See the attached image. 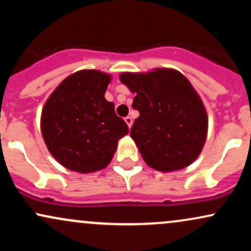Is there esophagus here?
<instances>
[{
	"instance_id": "esophagus-1",
	"label": "esophagus",
	"mask_w": 251,
	"mask_h": 251,
	"mask_svg": "<svg viewBox=\"0 0 251 251\" xmlns=\"http://www.w3.org/2000/svg\"><path fill=\"white\" fill-rule=\"evenodd\" d=\"M125 123L127 124L128 128H131V126H132V118L131 117H126L125 118Z\"/></svg>"
}]
</instances>
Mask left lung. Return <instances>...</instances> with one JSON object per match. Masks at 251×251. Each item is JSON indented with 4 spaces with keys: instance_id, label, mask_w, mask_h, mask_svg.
Wrapping results in <instances>:
<instances>
[{
    "instance_id": "left-lung-1",
    "label": "left lung",
    "mask_w": 251,
    "mask_h": 251,
    "mask_svg": "<svg viewBox=\"0 0 251 251\" xmlns=\"http://www.w3.org/2000/svg\"><path fill=\"white\" fill-rule=\"evenodd\" d=\"M120 81L135 94L132 107L139 117L129 134L144 162L160 172L194 163L205 144L208 114L191 82L171 68L124 72Z\"/></svg>"
}]
</instances>
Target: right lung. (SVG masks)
I'll return each instance as SVG.
<instances>
[{
    "instance_id": "add662e5",
    "label": "right lung",
    "mask_w": 251,
    "mask_h": 251,
    "mask_svg": "<svg viewBox=\"0 0 251 251\" xmlns=\"http://www.w3.org/2000/svg\"><path fill=\"white\" fill-rule=\"evenodd\" d=\"M111 75L96 70L71 74L54 89L41 113L50 154L71 171L92 174L111 163L128 127L105 99Z\"/></svg>"
}]
</instances>
